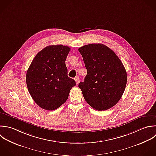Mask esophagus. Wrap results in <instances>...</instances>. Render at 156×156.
<instances>
[{
	"instance_id": "34e87169",
	"label": "esophagus",
	"mask_w": 156,
	"mask_h": 156,
	"mask_svg": "<svg viewBox=\"0 0 156 156\" xmlns=\"http://www.w3.org/2000/svg\"><path fill=\"white\" fill-rule=\"evenodd\" d=\"M75 81H76V84H78V83H80V78L79 77H78V76H76V77H75Z\"/></svg>"
}]
</instances>
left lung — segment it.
Listing matches in <instances>:
<instances>
[{
    "instance_id": "left-lung-1",
    "label": "left lung",
    "mask_w": 156,
    "mask_h": 156,
    "mask_svg": "<svg viewBox=\"0 0 156 156\" xmlns=\"http://www.w3.org/2000/svg\"><path fill=\"white\" fill-rule=\"evenodd\" d=\"M78 51L87 69L84 81L78 85L85 100L95 110L110 109L120 100L126 86L123 63L113 50L102 44L86 45Z\"/></svg>"
}]
</instances>
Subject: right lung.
I'll list each match as a JSON object with an SVG mask.
<instances>
[{"mask_svg": "<svg viewBox=\"0 0 156 156\" xmlns=\"http://www.w3.org/2000/svg\"><path fill=\"white\" fill-rule=\"evenodd\" d=\"M70 50L62 45L45 47L36 55L27 72L28 92L44 109L53 111L60 107L76 85L75 80L67 76L65 62Z\"/></svg>", "mask_w": 156, "mask_h": 156, "instance_id": "right-lung-1", "label": "right lung"}]
</instances>
